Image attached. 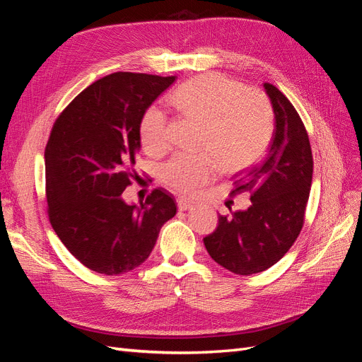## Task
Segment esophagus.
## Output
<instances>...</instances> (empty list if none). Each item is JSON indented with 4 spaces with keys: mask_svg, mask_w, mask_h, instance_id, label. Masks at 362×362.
Instances as JSON below:
<instances>
[{
    "mask_svg": "<svg viewBox=\"0 0 362 362\" xmlns=\"http://www.w3.org/2000/svg\"><path fill=\"white\" fill-rule=\"evenodd\" d=\"M178 208L181 211H185V210H190V208H193V202L185 199V198H178Z\"/></svg>",
    "mask_w": 362,
    "mask_h": 362,
    "instance_id": "obj_1",
    "label": "esophagus"
}]
</instances>
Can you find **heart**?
Masks as SVG:
<instances>
[{"label": "heart", "mask_w": 362, "mask_h": 362, "mask_svg": "<svg viewBox=\"0 0 362 362\" xmlns=\"http://www.w3.org/2000/svg\"><path fill=\"white\" fill-rule=\"evenodd\" d=\"M178 110L202 124L201 154L178 152L163 164L161 180L175 192L194 193L213 181L218 170H240L267 149L275 115L267 96L218 74H205L184 83L170 95ZM140 140L149 154H163L170 145L169 120L158 105L148 107L139 125ZM219 160L217 162L216 160Z\"/></svg>", "instance_id": "1"}]
</instances>
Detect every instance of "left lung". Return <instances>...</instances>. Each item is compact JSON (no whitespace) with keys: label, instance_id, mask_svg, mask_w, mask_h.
Listing matches in <instances>:
<instances>
[{"label":"left lung","instance_id":"obj_1","mask_svg":"<svg viewBox=\"0 0 362 362\" xmlns=\"http://www.w3.org/2000/svg\"><path fill=\"white\" fill-rule=\"evenodd\" d=\"M275 113L267 156L234 177L231 194L250 193V206L218 216L214 233L204 238L210 257L235 275H254L272 267L299 237L313 181L308 133L293 104L264 83Z\"/></svg>","mask_w":362,"mask_h":362}]
</instances>
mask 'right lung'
I'll return each mask as SVG.
<instances>
[{"instance_id": "1", "label": "right lung", "mask_w": 362, "mask_h": 362, "mask_svg": "<svg viewBox=\"0 0 362 362\" xmlns=\"http://www.w3.org/2000/svg\"><path fill=\"white\" fill-rule=\"evenodd\" d=\"M175 76L115 72L95 81L64 108L45 148L48 216L62 243L81 264L115 276L152 252L177 202L156 189L140 205L122 193L137 180L139 125Z\"/></svg>"}]
</instances>
